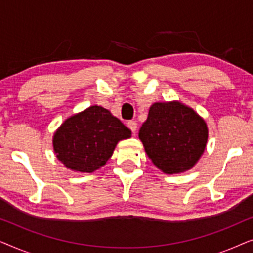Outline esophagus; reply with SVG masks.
Masks as SVG:
<instances>
[{"instance_id": "34e87169", "label": "esophagus", "mask_w": 253, "mask_h": 253, "mask_svg": "<svg viewBox=\"0 0 253 253\" xmlns=\"http://www.w3.org/2000/svg\"><path fill=\"white\" fill-rule=\"evenodd\" d=\"M127 126H129V129L132 131L133 133H136V131H137V122H136V121H129V122H127Z\"/></svg>"}]
</instances>
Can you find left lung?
Wrapping results in <instances>:
<instances>
[{
    "label": "left lung",
    "instance_id": "8db88e82",
    "mask_svg": "<svg viewBox=\"0 0 253 253\" xmlns=\"http://www.w3.org/2000/svg\"><path fill=\"white\" fill-rule=\"evenodd\" d=\"M139 139L154 166L165 174L190 170L209 139L205 120L179 101L155 102L139 130Z\"/></svg>",
    "mask_w": 253,
    "mask_h": 253
}]
</instances>
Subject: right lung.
I'll return each mask as SVG.
<instances>
[{
	"mask_svg": "<svg viewBox=\"0 0 253 253\" xmlns=\"http://www.w3.org/2000/svg\"><path fill=\"white\" fill-rule=\"evenodd\" d=\"M131 130L101 106H91L68 117L54 132L56 158L68 169L93 172L106 165L120 140Z\"/></svg>",
	"mask_w": 253,
	"mask_h": 253,
	"instance_id": "1",
	"label": "right lung"
}]
</instances>
